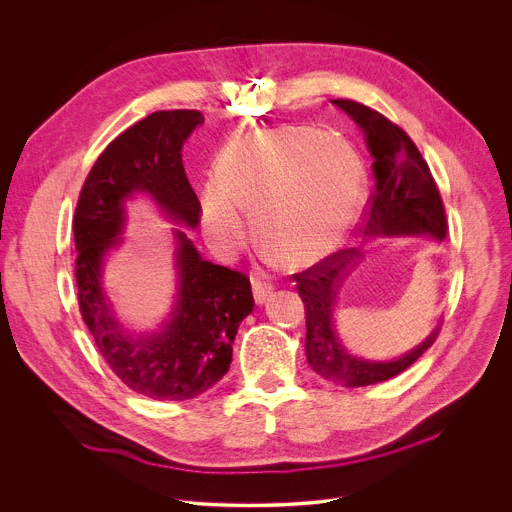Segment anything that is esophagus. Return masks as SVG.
Segmentation results:
<instances>
[{
  "label": "esophagus",
  "instance_id": "esophagus-1",
  "mask_svg": "<svg viewBox=\"0 0 512 512\" xmlns=\"http://www.w3.org/2000/svg\"><path fill=\"white\" fill-rule=\"evenodd\" d=\"M251 287H253V298L257 304H263L273 289V285L267 279H263L259 273L251 275Z\"/></svg>",
  "mask_w": 512,
  "mask_h": 512
}]
</instances>
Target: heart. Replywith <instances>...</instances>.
I'll list each match as a JSON object with an SVG mask.
<instances>
[{
    "instance_id": "obj_1",
    "label": "heart",
    "mask_w": 512,
    "mask_h": 512,
    "mask_svg": "<svg viewBox=\"0 0 512 512\" xmlns=\"http://www.w3.org/2000/svg\"><path fill=\"white\" fill-rule=\"evenodd\" d=\"M362 196L364 168L348 141L283 125L229 145L221 176L204 186L202 225L214 249L231 251L251 210L259 243L289 267H308L346 239Z\"/></svg>"
}]
</instances>
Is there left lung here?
<instances>
[{"mask_svg": "<svg viewBox=\"0 0 512 512\" xmlns=\"http://www.w3.org/2000/svg\"><path fill=\"white\" fill-rule=\"evenodd\" d=\"M332 103L364 131L375 160V188L367 200L364 235H431L440 241L446 239L448 221L440 190L411 137L367 105L350 99H334ZM358 257V249H342L294 275L306 306V356L310 367L320 377L344 387H367L401 375L442 330L440 322L417 348L389 362L350 354L334 332L332 310L338 287Z\"/></svg>", "mask_w": 512, "mask_h": 512, "instance_id": "obj_1", "label": "left lung"}]
</instances>
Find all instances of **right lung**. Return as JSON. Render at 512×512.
<instances>
[{"mask_svg":"<svg viewBox=\"0 0 512 512\" xmlns=\"http://www.w3.org/2000/svg\"><path fill=\"white\" fill-rule=\"evenodd\" d=\"M200 123L194 109L156 111L117 135L91 168L72 221L81 316L111 371L158 401L192 399L221 381L237 328L255 304L245 273L204 261L178 229V300L160 332H127L101 285L103 259L121 243L123 204L133 192L150 194L170 221L198 227L200 202L184 172L182 145Z\"/></svg>","mask_w":512,"mask_h":512,"instance_id":"add662e5","label":"right lung"}]
</instances>
